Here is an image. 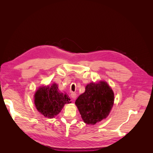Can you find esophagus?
I'll use <instances>...</instances> for the list:
<instances>
[{"label": "esophagus", "instance_id": "34e87169", "mask_svg": "<svg viewBox=\"0 0 153 153\" xmlns=\"http://www.w3.org/2000/svg\"><path fill=\"white\" fill-rule=\"evenodd\" d=\"M71 98L73 99H75L76 98V93L74 92H72L71 94Z\"/></svg>", "mask_w": 153, "mask_h": 153}]
</instances>
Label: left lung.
Here are the masks:
<instances>
[{
    "mask_svg": "<svg viewBox=\"0 0 153 153\" xmlns=\"http://www.w3.org/2000/svg\"><path fill=\"white\" fill-rule=\"evenodd\" d=\"M114 102V92L105 82H91L85 87V91L76 100L82 120L88 124H94L105 118Z\"/></svg>",
    "mask_w": 153,
    "mask_h": 153,
    "instance_id": "left-lung-1",
    "label": "left lung"
}]
</instances>
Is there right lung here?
Returning a JSON list of instances; mask_svg holds the SVG:
<instances>
[{
    "label": "right lung",
    "mask_w": 153,
    "mask_h": 153,
    "mask_svg": "<svg viewBox=\"0 0 153 153\" xmlns=\"http://www.w3.org/2000/svg\"><path fill=\"white\" fill-rule=\"evenodd\" d=\"M69 102L70 99L66 94L59 92L55 84L39 88L35 94L36 108L39 112L49 118L58 115L64 105Z\"/></svg>",
    "instance_id": "obj_1"
}]
</instances>
